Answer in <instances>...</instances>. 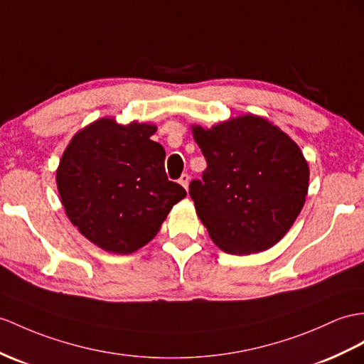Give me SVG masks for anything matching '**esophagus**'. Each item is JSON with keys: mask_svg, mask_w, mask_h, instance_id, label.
<instances>
[{"mask_svg": "<svg viewBox=\"0 0 364 364\" xmlns=\"http://www.w3.org/2000/svg\"><path fill=\"white\" fill-rule=\"evenodd\" d=\"M179 183L182 185V187L185 190H188V183H190V176L188 174H182L181 179H179Z\"/></svg>", "mask_w": 364, "mask_h": 364, "instance_id": "esophagus-1", "label": "esophagus"}]
</instances>
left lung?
<instances>
[{
  "label": "left lung",
  "instance_id": "8db88e82",
  "mask_svg": "<svg viewBox=\"0 0 364 364\" xmlns=\"http://www.w3.org/2000/svg\"><path fill=\"white\" fill-rule=\"evenodd\" d=\"M193 136L207 168L190 196L211 241L232 255L270 249L306 200L309 166L298 145L256 115L193 127Z\"/></svg>",
  "mask_w": 364,
  "mask_h": 364
}]
</instances>
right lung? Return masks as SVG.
Listing matches in <instances>:
<instances>
[{
	"mask_svg": "<svg viewBox=\"0 0 364 364\" xmlns=\"http://www.w3.org/2000/svg\"><path fill=\"white\" fill-rule=\"evenodd\" d=\"M154 125L100 119L74 136L57 170L68 218L100 249L128 255L157 235L174 203L187 196L168 181Z\"/></svg>",
	"mask_w": 364,
	"mask_h": 364,
	"instance_id": "add662e5",
	"label": "right lung"
}]
</instances>
